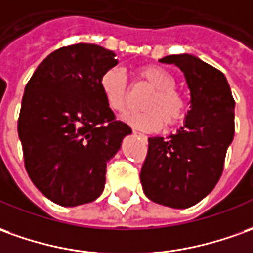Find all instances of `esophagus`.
<instances>
[{
	"mask_svg": "<svg viewBox=\"0 0 253 253\" xmlns=\"http://www.w3.org/2000/svg\"><path fill=\"white\" fill-rule=\"evenodd\" d=\"M133 135H136V136H139V137H140V139H142V140H144V142L147 140V136H146L144 133H140V132H137V130H133Z\"/></svg>",
	"mask_w": 253,
	"mask_h": 253,
	"instance_id": "1",
	"label": "esophagus"
}]
</instances>
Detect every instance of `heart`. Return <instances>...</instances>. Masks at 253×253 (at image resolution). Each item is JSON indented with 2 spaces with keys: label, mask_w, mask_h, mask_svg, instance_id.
<instances>
[{
  "label": "heart",
  "mask_w": 253,
  "mask_h": 253,
  "mask_svg": "<svg viewBox=\"0 0 253 253\" xmlns=\"http://www.w3.org/2000/svg\"><path fill=\"white\" fill-rule=\"evenodd\" d=\"M139 78L153 88L144 100V111L128 113L124 121L130 126L146 132H156L165 125L182 121L187 111V99L176 88V78L165 67L158 64H144L136 70ZM100 92L106 104L117 113H123L128 106V83L120 67L104 71L99 80Z\"/></svg>",
  "instance_id": "1"
}]
</instances>
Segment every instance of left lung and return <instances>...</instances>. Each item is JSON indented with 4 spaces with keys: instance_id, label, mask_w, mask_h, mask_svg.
I'll return each instance as SVG.
<instances>
[{
    "instance_id": "1",
    "label": "left lung",
    "mask_w": 253,
    "mask_h": 253,
    "mask_svg": "<svg viewBox=\"0 0 253 253\" xmlns=\"http://www.w3.org/2000/svg\"><path fill=\"white\" fill-rule=\"evenodd\" d=\"M161 62L184 74L190 110L175 135L149 137L140 182L151 201L183 210L208 196L222 176L234 137L236 102L224 74L201 59L182 53Z\"/></svg>"
}]
</instances>
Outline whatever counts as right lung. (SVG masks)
Instances as JSON below:
<instances>
[{
    "label": "right lung",
    "instance_id": "right-lung-1",
    "mask_svg": "<svg viewBox=\"0 0 253 253\" xmlns=\"http://www.w3.org/2000/svg\"><path fill=\"white\" fill-rule=\"evenodd\" d=\"M118 60L95 43L59 48L24 88L17 121L26 170L37 189L62 207L95 201L106 167L132 129L116 121L99 80Z\"/></svg>",
    "mask_w": 253,
    "mask_h": 253
}]
</instances>
